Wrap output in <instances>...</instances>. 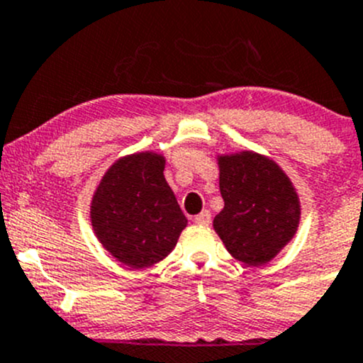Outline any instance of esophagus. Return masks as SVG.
I'll list each match as a JSON object with an SVG mask.
<instances>
[{"label": "esophagus", "mask_w": 363, "mask_h": 363, "mask_svg": "<svg viewBox=\"0 0 363 363\" xmlns=\"http://www.w3.org/2000/svg\"><path fill=\"white\" fill-rule=\"evenodd\" d=\"M194 222L199 225H210L211 224V213L208 210H203L199 215L194 217Z\"/></svg>", "instance_id": "esophagus-1"}]
</instances>
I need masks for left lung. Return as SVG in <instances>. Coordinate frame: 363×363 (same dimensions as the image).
Here are the masks:
<instances>
[{
	"label": "left lung",
	"instance_id": "8db88e82",
	"mask_svg": "<svg viewBox=\"0 0 363 363\" xmlns=\"http://www.w3.org/2000/svg\"><path fill=\"white\" fill-rule=\"evenodd\" d=\"M218 186L224 208L213 229L235 259L261 267L295 236L300 199L288 174L256 152L218 155Z\"/></svg>",
	"mask_w": 363,
	"mask_h": 363
}]
</instances>
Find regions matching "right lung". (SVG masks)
Wrapping results in <instances>:
<instances>
[{
    "label": "right lung",
    "instance_id": "obj_1",
    "mask_svg": "<svg viewBox=\"0 0 363 363\" xmlns=\"http://www.w3.org/2000/svg\"><path fill=\"white\" fill-rule=\"evenodd\" d=\"M164 155L141 152L118 159L96 186L89 208L104 249L130 268L162 261L185 229L177 196L164 178Z\"/></svg>",
    "mask_w": 363,
    "mask_h": 363
}]
</instances>
